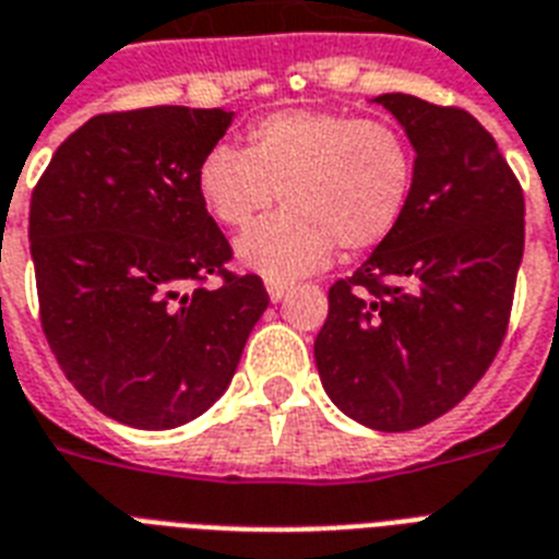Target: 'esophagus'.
Returning a JSON list of instances; mask_svg holds the SVG:
<instances>
[{
  "instance_id": "obj_1",
  "label": "esophagus",
  "mask_w": 559,
  "mask_h": 559,
  "mask_svg": "<svg viewBox=\"0 0 559 559\" xmlns=\"http://www.w3.org/2000/svg\"><path fill=\"white\" fill-rule=\"evenodd\" d=\"M289 289H293V287H289L287 281H275V278L266 281V293H270V301H275V305H278V301H284V298H287Z\"/></svg>"
}]
</instances>
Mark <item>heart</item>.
Here are the masks:
<instances>
[{
	"instance_id": "1",
	"label": "heart",
	"mask_w": 559,
	"mask_h": 559,
	"mask_svg": "<svg viewBox=\"0 0 559 559\" xmlns=\"http://www.w3.org/2000/svg\"><path fill=\"white\" fill-rule=\"evenodd\" d=\"M415 151L389 121L324 109H281L246 130L243 151L214 144L197 193L219 226L243 228L281 197L287 209L237 240V261L266 278H296L336 246L366 252L406 217Z\"/></svg>"
}]
</instances>
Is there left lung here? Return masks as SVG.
<instances>
[{
	"label": "left lung",
	"mask_w": 559,
	"mask_h": 559,
	"mask_svg": "<svg viewBox=\"0 0 559 559\" xmlns=\"http://www.w3.org/2000/svg\"><path fill=\"white\" fill-rule=\"evenodd\" d=\"M415 151L406 217L328 293L316 368L357 424L406 432L447 415L493 362L525 249L522 188L493 135L459 107L389 92Z\"/></svg>",
	"instance_id": "obj_1"
}]
</instances>
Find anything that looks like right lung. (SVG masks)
Returning <instances> with one entry per match:
<instances>
[{"label": "right lung", "mask_w": 559, "mask_h": 559, "mask_svg": "<svg viewBox=\"0 0 559 559\" xmlns=\"http://www.w3.org/2000/svg\"><path fill=\"white\" fill-rule=\"evenodd\" d=\"M235 112L147 107L90 118L31 197L39 322L66 380L118 424L174 429L217 403L270 296L231 275L197 193ZM219 274V288L201 281Z\"/></svg>", "instance_id": "obj_1"}]
</instances>
